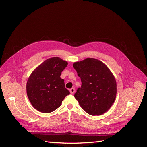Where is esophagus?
<instances>
[{
    "instance_id": "1",
    "label": "esophagus",
    "mask_w": 147,
    "mask_h": 147,
    "mask_svg": "<svg viewBox=\"0 0 147 147\" xmlns=\"http://www.w3.org/2000/svg\"><path fill=\"white\" fill-rule=\"evenodd\" d=\"M75 91V88H71L70 90V92L72 94H74Z\"/></svg>"
}]
</instances>
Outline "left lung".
Segmentation results:
<instances>
[{
  "label": "left lung",
  "mask_w": 147,
  "mask_h": 147,
  "mask_svg": "<svg viewBox=\"0 0 147 147\" xmlns=\"http://www.w3.org/2000/svg\"><path fill=\"white\" fill-rule=\"evenodd\" d=\"M82 86L74 95L81 107L91 115L105 113L114 103L117 82L114 75L102 61L86 58L73 64Z\"/></svg>",
  "instance_id": "left-lung-1"
}]
</instances>
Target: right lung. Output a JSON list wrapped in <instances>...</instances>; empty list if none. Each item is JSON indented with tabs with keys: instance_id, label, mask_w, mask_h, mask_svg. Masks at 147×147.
Listing matches in <instances>:
<instances>
[{
	"instance_id": "right-lung-1",
	"label": "right lung",
	"mask_w": 147,
	"mask_h": 147,
	"mask_svg": "<svg viewBox=\"0 0 147 147\" xmlns=\"http://www.w3.org/2000/svg\"><path fill=\"white\" fill-rule=\"evenodd\" d=\"M60 57L49 58L35 69L29 76L26 91L34 107L42 113H50L61 106L70 92L60 76L67 65Z\"/></svg>"
}]
</instances>
